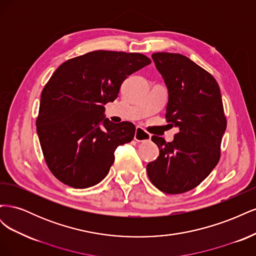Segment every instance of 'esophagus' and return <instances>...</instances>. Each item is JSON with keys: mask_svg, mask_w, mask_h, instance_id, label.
<instances>
[{"mask_svg": "<svg viewBox=\"0 0 256 256\" xmlns=\"http://www.w3.org/2000/svg\"><path fill=\"white\" fill-rule=\"evenodd\" d=\"M150 138H152V136L150 134H147L145 130H143L141 127H136V134H134V140L136 142L150 141Z\"/></svg>", "mask_w": 256, "mask_h": 256, "instance_id": "1", "label": "esophagus"}]
</instances>
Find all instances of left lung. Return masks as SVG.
Returning <instances> with one entry per match:
<instances>
[{
    "label": "left lung",
    "instance_id": "1",
    "mask_svg": "<svg viewBox=\"0 0 256 256\" xmlns=\"http://www.w3.org/2000/svg\"><path fill=\"white\" fill-rule=\"evenodd\" d=\"M152 58L168 88V122L180 131L173 142L152 138L159 157L146 170L160 191L178 194L196 188L218 164L226 120L220 88L210 74L178 53Z\"/></svg>",
    "mask_w": 256,
    "mask_h": 256
}]
</instances>
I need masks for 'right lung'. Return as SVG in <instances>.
I'll return each instance as SVG.
<instances>
[{
  "mask_svg": "<svg viewBox=\"0 0 256 256\" xmlns=\"http://www.w3.org/2000/svg\"><path fill=\"white\" fill-rule=\"evenodd\" d=\"M150 64L140 53L98 50L54 72L42 92L36 126L46 162L58 180L84 189L109 173L115 150L132 140L136 126L112 122L104 106L118 98L128 76Z\"/></svg>",
  "mask_w": 256,
  "mask_h": 256,
  "instance_id": "obj_1",
  "label": "right lung"
}]
</instances>
